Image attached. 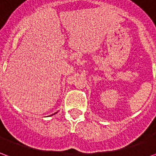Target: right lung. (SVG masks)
<instances>
[{"instance_id":"1","label":"right lung","mask_w":156,"mask_h":156,"mask_svg":"<svg viewBox=\"0 0 156 156\" xmlns=\"http://www.w3.org/2000/svg\"><path fill=\"white\" fill-rule=\"evenodd\" d=\"M57 113H58V112H56V113H55V114H57ZM55 114H54V115H55Z\"/></svg>"}]
</instances>
